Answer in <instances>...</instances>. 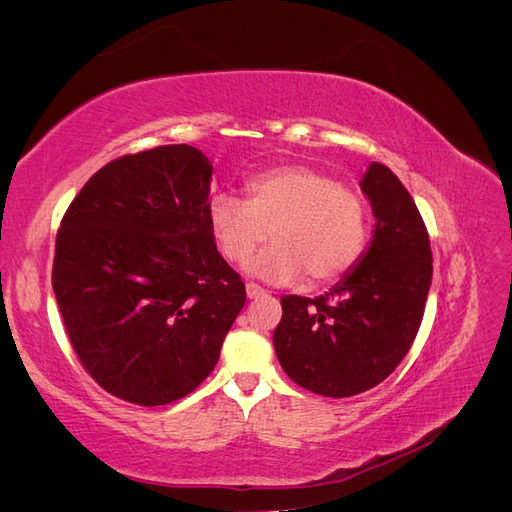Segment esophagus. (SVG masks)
Returning <instances> with one entry per match:
<instances>
[{"label":"esophagus","instance_id":"esophagus-1","mask_svg":"<svg viewBox=\"0 0 512 512\" xmlns=\"http://www.w3.org/2000/svg\"><path fill=\"white\" fill-rule=\"evenodd\" d=\"M245 292H247V299H260V297H267V290L260 288L258 284L250 282L245 284Z\"/></svg>","mask_w":512,"mask_h":512}]
</instances>
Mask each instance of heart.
<instances>
[{
  "label": "heart",
  "instance_id": "obj_1",
  "mask_svg": "<svg viewBox=\"0 0 512 512\" xmlns=\"http://www.w3.org/2000/svg\"><path fill=\"white\" fill-rule=\"evenodd\" d=\"M247 198L215 194L207 222L222 256L241 262L258 245H273L247 262V271L275 284L305 273L309 284L342 280L363 256L367 205L363 196L305 164H282L245 181Z\"/></svg>",
  "mask_w": 512,
  "mask_h": 512
}]
</instances>
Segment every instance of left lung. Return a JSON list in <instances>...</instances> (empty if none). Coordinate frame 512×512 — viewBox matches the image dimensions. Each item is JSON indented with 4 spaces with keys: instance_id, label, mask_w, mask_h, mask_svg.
<instances>
[{
    "instance_id": "left-lung-1",
    "label": "left lung",
    "mask_w": 512,
    "mask_h": 512,
    "mask_svg": "<svg viewBox=\"0 0 512 512\" xmlns=\"http://www.w3.org/2000/svg\"><path fill=\"white\" fill-rule=\"evenodd\" d=\"M361 190L376 215L374 239L350 273L316 299L282 297L273 333L286 376L324 397H352L391 376L425 314L431 247L410 192L371 162Z\"/></svg>"
}]
</instances>
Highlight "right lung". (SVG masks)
Listing matches in <instances>:
<instances>
[{
	"label": "right lung",
	"mask_w": 512,
	"mask_h": 512,
	"mask_svg": "<svg viewBox=\"0 0 512 512\" xmlns=\"http://www.w3.org/2000/svg\"><path fill=\"white\" fill-rule=\"evenodd\" d=\"M211 170L190 145L121 156L83 185L57 230L53 292L72 350L130 404L192 393L245 305L209 230Z\"/></svg>",
	"instance_id": "right-lung-1"
}]
</instances>
